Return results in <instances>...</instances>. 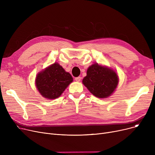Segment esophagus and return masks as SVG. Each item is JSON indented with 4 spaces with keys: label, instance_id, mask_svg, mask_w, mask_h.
<instances>
[{
    "label": "esophagus",
    "instance_id": "obj_1",
    "mask_svg": "<svg viewBox=\"0 0 155 155\" xmlns=\"http://www.w3.org/2000/svg\"><path fill=\"white\" fill-rule=\"evenodd\" d=\"M75 80L77 81V82H80V81L81 80V77H76V78H75Z\"/></svg>",
    "mask_w": 155,
    "mask_h": 155
}]
</instances>
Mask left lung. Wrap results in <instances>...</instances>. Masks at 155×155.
<instances>
[{
	"label": "left lung",
	"instance_id": "left-lung-1",
	"mask_svg": "<svg viewBox=\"0 0 155 155\" xmlns=\"http://www.w3.org/2000/svg\"><path fill=\"white\" fill-rule=\"evenodd\" d=\"M119 76L115 70L98 63L92 64L87 70L83 84L97 98L105 99L110 96L119 84Z\"/></svg>",
	"mask_w": 155,
	"mask_h": 155
}]
</instances>
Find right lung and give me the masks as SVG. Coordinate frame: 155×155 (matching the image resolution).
<instances>
[{"mask_svg":"<svg viewBox=\"0 0 155 155\" xmlns=\"http://www.w3.org/2000/svg\"><path fill=\"white\" fill-rule=\"evenodd\" d=\"M73 80L70 73L55 62L38 73L35 85L44 98L51 100L59 97Z\"/></svg>","mask_w":155,"mask_h":155,"instance_id":"right-lung-1","label":"right lung"}]
</instances>
